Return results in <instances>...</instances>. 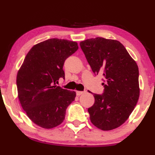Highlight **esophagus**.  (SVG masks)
<instances>
[{
	"instance_id": "1",
	"label": "esophagus",
	"mask_w": 155,
	"mask_h": 155,
	"mask_svg": "<svg viewBox=\"0 0 155 155\" xmlns=\"http://www.w3.org/2000/svg\"><path fill=\"white\" fill-rule=\"evenodd\" d=\"M84 93V92H83V91H76V95H78V96L83 95Z\"/></svg>"
}]
</instances>
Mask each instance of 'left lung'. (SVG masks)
<instances>
[{
  "label": "left lung",
  "mask_w": 155,
  "mask_h": 155,
  "mask_svg": "<svg viewBox=\"0 0 155 155\" xmlns=\"http://www.w3.org/2000/svg\"><path fill=\"white\" fill-rule=\"evenodd\" d=\"M80 47L94 74L104 76V93L93 94L95 103L88 108L90 121L102 130L117 128L128 119L138 102V65L117 40L97 37L80 42Z\"/></svg>",
  "instance_id": "obj_1"
}]
</instances>
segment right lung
<instances>
[{
	"label": "right lung",
	"instance_id": "right-lung-1",
	"mask_svg": "<svg viewBox=\"0 0 155 155\" xmlns=\"http://www.w3.org/2000/svg\"><path fill=\"white\" fill-rule=\"evenodd\" d=\"M79 49L75 41L50 38L35 44L27 54L17 76L18 97L32 122L45 129L63 122L76 92L57 86L65 78V60Z\"/></svg>",
	"mask_w": 155,
	"mask_h": 155
}]
</instances>
